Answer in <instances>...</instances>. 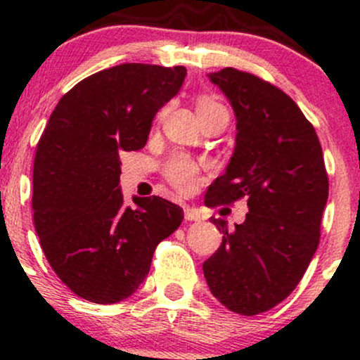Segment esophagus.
<instances>
[{
  "label": "esophagus",
  "mask_w": 360,
  "mask_h": 360,
  "mask_svg": "<svg viewBox=\"0 0 360 360\" xmlns=\"http://www.w3.org/2000/svg\"><path fill=\"white\" fill-rule=\"evenodd\" d=\"M184 217L188 221H200L201 220V213L198 212L196 208H189V206H186Z\"/></svg>",
  "instance_id": "1"
}]
</instances>
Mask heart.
Masks as SVG:
<instances>
[{
    "instance_id": "1",
    "label": "heart",
    "mask_w": 360,
    "mask_h": 360,
    "mask_svg": "<svg viewBox=\"0 0 360 360\" xmlns=\"http://www.w3.org/2000/svg\"><path fill=\"white\" fill-rule=\"evenodd\" d=\"M196 111L200 115V118L208 117V115L217 113V111H225V106L221 105L220 101L214 100L210 94H198L196 96ZM167 113V108H162L159 111V118H162L164 115ZM164 177L176 191L188 194L193 193L196 189V186L200 184L201 181V172H203V167H201L200 162L193 159V157L184 155V154H176L172 155L171 159L166 160L162 167Z\"/></svg>"
}]
</instances>
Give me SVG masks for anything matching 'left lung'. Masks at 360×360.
I'll return each mask as SVG.
<instances>
[{
    "label": "left lung",
    "instance_id": "1",
    "mask_svg": "<svg viewBox=\"0 0 360 360\" xmlns=\"http://www.w3.org/2000/svg\"><path fill=\"white\" fill-rule=\"evenodd\" d=\"M210 79L232 103L238 134L205 205L245 200L249 213L233 230L210 218L223 240L203 272L223 307L254 316L286 300L307 272L320 243L328 174L315 128L283 89L233 68Z\"/></svg>",
    "mask_w": 360,
    "mask_h": 360
}]
</instances>
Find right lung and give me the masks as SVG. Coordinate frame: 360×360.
<instances>
[{"instance_id":"right-lung-1","label":"right lung","mask_w":360,"mask_h":360,"mask_svg":"<svg viewBox=\"0 0 360 360\" xmlns=\"http://www.w3.org/2000/svg\"><path fill=\"white\" fill-rule=\"evenodd\" d=\"M184 65L122 64L60 98L37 143L34 225L49 264L74 295L110 304L137 291L155 247L183 221L159 196L123 205L120 154L146 146L152 120L176 96Z\"/></svg>"}]
</instances>
